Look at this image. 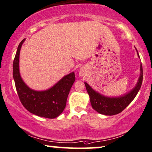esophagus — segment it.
I'll use <instances>...</instances> for the list:
<instances>
[{"mask_svg":"<svg viewBox=\"0 0 152 152\" xmlns=\"http://www.w3.org/2000/svg\"><path fill=\"white\" fill-rule=\"evenodd\" d=\"M80 75H82V72H80Z\"/></svg>","mask_w":152,"mask_h":152,"instance_id":"obj_1","label":"esophagus"}]
</instances>
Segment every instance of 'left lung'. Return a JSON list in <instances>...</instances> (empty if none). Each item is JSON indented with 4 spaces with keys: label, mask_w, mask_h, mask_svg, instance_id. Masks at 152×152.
<instances>
[{
    "label": "left lung",
    "mask_w": 152,
    "mask_h": 152,
    "mask_svg": "<svg viewBox=\"0 0 152 152\" xmlns=\"http://www.w3.org/2000/svg\"><path fill=\"white\" fill-rule=\"evenodd\" d=\"M135 49L138 57L140 58L137 50V48ZM142 80H143V71H142V65L140 64V75L137 83L132 90L127 94H125L123 96L117 97L106 96L101 94L98 91L94 90L87 82H85V85L90 98L91 106L94 109L103 115H113L121 113L132 102L140 89Z\"/></svg>",
    "instance_id": "obj_1"
}]
</instances>
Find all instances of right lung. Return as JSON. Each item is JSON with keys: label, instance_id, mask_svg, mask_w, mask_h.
Here are the masks:
<instances>
[{"label": "right lung", "instance_id": "right-lung-1", "mask_svg": "<svg viewBox=\"0 0 152 152\" xmlns=\"http://www.w3.org/2000/svg\"><path fill=\"white\" fill-rule=\"evenodd\" d=\"M25 39L19 44L13 61V79L17 92L24 107L34 115L47 118H55L63 113L67 96L75 80V72L63 77L55 85L44 91L31 89L22 79L19 68L20 49Z\"/></svg>", "mask_w": 152, "mask_h": 152}]
</instances>
